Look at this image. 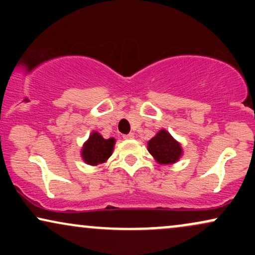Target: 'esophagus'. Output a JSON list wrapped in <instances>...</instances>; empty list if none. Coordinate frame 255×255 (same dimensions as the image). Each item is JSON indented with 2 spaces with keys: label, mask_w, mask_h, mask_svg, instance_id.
<instances>
[{
  "label": "esophagus",
  "mask_w": 255,
  "mask_h": 255,
  "mask_svg": "<svg viewBox=\"0 0 255 255\" xmlns=\"http://www.w3.org/2000/svg\"><path fill=\"white\" fill-rule=\"evenodd\" d=\"M124 137L126 140H131V139H134V134L129 133V134H127V135H124Z\"/></svg>",
  "instance_id": "obj_1"
}]
</instances>
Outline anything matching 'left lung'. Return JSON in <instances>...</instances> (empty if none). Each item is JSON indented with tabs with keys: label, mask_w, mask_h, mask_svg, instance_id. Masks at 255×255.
Listing matches in <instances>:
<instances>
[{
	"label": "left lung",
	"mask_w": 255,
	"mask_h": 255,
	"mask_svg": "<svg viewBox=\"0 0 255 255\" xmlns=\"http://www.w3.org/2000/svg\"><path fill=\"white\" fill-rule=\"evenodd\" d=\"M147 150L160 165H171L183 154L182 146L166 129H160L147 141Z\"/></svg>",
	"instance_id": "1"
}]
</instances>
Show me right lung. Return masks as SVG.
Here are the masks:
<instances>
[{
  "label": "right lung",
  "instance_id": "right-lung-1",
  "mask_svg": "<svg viewBox=\"0 0 255 255\" xmlns=\"http://www.w3.org/2000/svg\"><path fill=\"white\" fill-rule=\"evenodd\" d=\"M115 142L116 140L114 137L104 139L97 130H93L89 139L84 142L80 156L86 164L97 166L109 159L113 154Z\"/></svg>",
  "mask_w": 255,
  "mask_h": 255
}]
</instances>
